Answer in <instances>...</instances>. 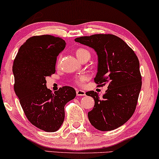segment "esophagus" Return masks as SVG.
Returning <instances> with one entry per match:
<instances>
[{
    "instance_id": "1",
    "label": "esophagus",
    "mask_w": 159,
    "mask_h": 159,
    "mask_svg": "<svg viewBox=\"0 0 159 159\" xmlns=\"http://www.w3.org/2000/svg\"><path fill=\"white\" fill-rule=\"evenodd\" d=\"M76 94L77 96H79V97H83V96H85L86 95V92H85L83 90H77L76 91Z\"/></svg>"
}]
</instances>
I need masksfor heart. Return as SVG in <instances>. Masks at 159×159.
I'll use <instances>...</instances> for the list:
<instances>
[{
    "label": "heart",
    "mask_w": 159,
    "mask_h": 159,
    "mask_svg": "<svg viewBox=\"0 0 159 159\" xmlns=\"http://www.w3.org/2000/svg\"><path fill=\"white\" fill-rule=\"evenodd\" d=\"M75 55H76L77 57L79 58V60H80L81 58L86 56V55H90V52H89L88 50H86V49L79 48L75 50ZM86 79H87V77L86 76V75H81V76L77 78V79L75 80L77 84H82L83 82H84Z\"/></svg>",
    "instance_id": "b5f03b06"
}]
</instances>
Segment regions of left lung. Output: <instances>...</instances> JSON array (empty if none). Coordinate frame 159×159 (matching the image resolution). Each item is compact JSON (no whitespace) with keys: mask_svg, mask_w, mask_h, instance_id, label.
<instances>
[{"mask_svg":"<svg viewBox=\"0 0 159 159\" xmlns=\"http://www.w3.org/2000/svg\"><path fill=\"white\" fill-rule=\"evenodd\" d=\"M76 42L92 48L98 57L97 84L108 85L99 97L93 91L86 93L94 99L89 111L90 123L101 131H109L124 125L133 115L142 81L140 63L134 51L113 34H93L75 39Z\"/></svg>","mask_w":159,"mask_h":159,"instance_id":"8db88e82","label":"left lung"}]
</instances>
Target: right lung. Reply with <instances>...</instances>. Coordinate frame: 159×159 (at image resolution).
<instances>
[{"label":"right lung","mask_w":159,"mask_h":159,"mask_svg":"<svg viewBox=\"0 0 159 159\" xmlns=\"http://www.w3.org/2000/svg\"><path fill=\"white\" fill-rule=\"evenodd\" d=\"M66 45L61 38L34 36L20 47L13 61L16 95L29 121L46 132L60 129L64 121L65 105L76 96L70 86L52 93L46 86V77L55 73L57 56Z\"/></svg>","instance_id":"obj_1"}]
</instances>
